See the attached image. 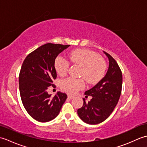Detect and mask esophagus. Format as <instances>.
Listing matches in <instances>:
<instances>
[{
    "instance_id": "34e87169",
    "label": "esophagus",
    "mask_w": 147,
    "mask_h": 147,
    "mask_svg": "<svg viewBox=\"0 0 147 147\" xmlns=\"http://www.w3.org/2000/svg\"><path fill=\"white\" fill-rule=\"evenodd\" d=\"M67 97L69 98H70V99H73V98H74V96H72V95H67Z\"/></svg>"
}]
</instances>
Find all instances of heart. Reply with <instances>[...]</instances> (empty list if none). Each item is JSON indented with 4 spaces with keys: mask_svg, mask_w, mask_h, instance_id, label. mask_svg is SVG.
<instances>
[{
    "mask_svg": "<svg viewBox=\"0 0 147 147\" xmlns=\"http://www.w3.org/2000/svg\"><path fill=\"white\" fill-rule=\"evenodd\" d=\"M67 59L70 63L80 65L79 76L83 77L88 83H97L105 75L107 68L105 62L94 52L86 49H77L70 52L67 55ZM69 62L61 55L57 57L54 67L59 75L64 76L67 74ZM84 85L82 79L68 78L62 81L61 87L64 91L73 94L83 88Z\"/></svg>",
    "mask_w": 147,
    "mask_h": 147,
    "instance_id": "1",
    "label": "heart"
}]
</instances>
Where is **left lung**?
<instances>
[{"instance_id": "1", "label": "left lung", "mask_w": 147, "mask_h": 147, "mask_svg": "<svg viewBox=\"0 0 147 147\" xmlns=\"http://www.w3.org/2000/svg\"><path fill=\"white\" fill-rule=\"evenodd\" d=\"M109 65L105 76L85 94L92 96L88 103L83 98V105L78 109L81 119L89 124H97L104 121L114 111L121 96L123 76L117 62L108 53Z\"/></svg>"}]
</instances>
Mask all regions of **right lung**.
Returning a JSON list of instances; mask_svg holds the SVG:
<instances>
[{"label":"right lung","instance_id":"add662e5","mask_svg":"<svg viewBox=\"0 0 147 147\" xmlns=\"http://www.w3.org/2000/svg\"><path fill=\"white\" fill-rule=\"evenodd\" d=\"M69 46L46 43L28 55L22 64L19 76L21 100L30 116L39 122L45 123L57 117L67 97L61 92L51 97L47 89L57 78L56 57Z\"/></svg>","mask_w":147,"mask_h":147}]
</instances>
